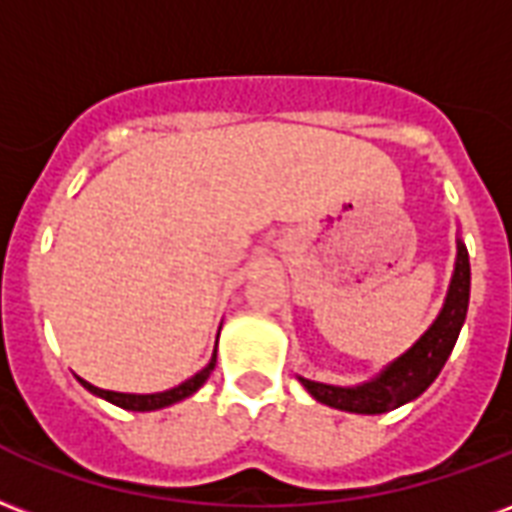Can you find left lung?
I'll return each mask as SVG.
<instances>
[{
  "label": "left lung",
  "mask_w": 512,
  "mask_h": 512,
  "mask_svg": "<svg viewBox=\"0 0 512 512\" xmlns=\"http://www.w3.org/2000/svg\"><path fill=\"white\" fill-rule=\"evenodd\" d=\"M456 246V268H453V279H450L448 298L429 331L423 333L401 358L388 363L374 380L355 385V388L323 385V382L298 377L314 399L323 401L333 410L380 415V412H391L407 401L418 399L420 393L437 380V374L442 372L448 355L453 352L461 325L467 320L469 306V255L461 238Z\"/></svg>",
  "instance_id": "8db88e82"
}]
</instances>
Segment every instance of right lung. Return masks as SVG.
<instances>
[{"instance_id":"right-lung-1","label":"right lung","mask_w":512,"mask_h":512,"mask_svg":"<svg viewBox=\"0 0 512 512\" xmlns=\"http://www.w3.org/2000/svg\"><path fill=\"white\" fill-rule=\"evenodd\" d=\"M214 366H217V350H214V355H211V361L200 369L195 377H189L187 382H181V385H176V388H170V391H162V393H116V391H102V388H97V385H92V382L81 380V385L86 388V391H92L94 396H100V399L111 401V404H116V407H121V410H132V412H151V410H162V407H170V404H176V401L187 399V396H192V393L200 391V385L208 380V374L214 372Z\"/></svg>"}]
</instances>
